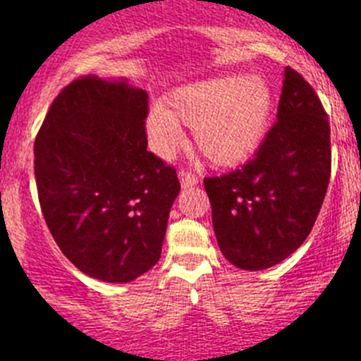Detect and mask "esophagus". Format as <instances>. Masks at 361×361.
<instances>
[{"label":"esophagus","instance_id":"esophagus-1","mask_svg":"<svg viewBox=\"0 0 361 361\" xmlns=\"http://www.w3.org/2000/svg\"><path fill=\"white\" fill-rule=\"evenodd\" d=\"M180 180H181V187H183V188L194 187V185L199 183V178L195 176L192 171H187V169L180 171Z\"/></svg>","mask_w":361,"mask_h":361}]
</instances>
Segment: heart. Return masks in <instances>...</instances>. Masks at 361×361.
Segmentation results:
<instances>
[{"label":"heart","mask_w":361,"mask_h":361,"mask_svg":"<svg viewBox=\"0 0 361 361\" xmlns=\"http://www.w3.org/2000/svg\"><path fill=\"white\" fill-rule=\"evenodd\" d=\"M166 104H155L148 118L159 152L169 154L176 147L183 123L195 129V145L207 162L234 167L264 141L274 97L260 76L224 75L173 90Z\"/></svg>","instance_id":"1"}]
</instances>
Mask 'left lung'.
<instances>
[{
  "mask_svg": "<svg viewBox=\"0 0 361 361\" xmlns=\"http://www.w3.org/2000/svg\"><path fill=\"white\" fill-rule=\"evenodd\" d=\"M330 171L329 116L307 80L288 66L278 122L255 157L231 173L204 178L224 257L245 271L290 257L314 227Z\"/></svg>",
  "mask_w": 361,
  "mask_h": 361,
  "instance_id": "left-lung-1",
  "label": "left lung"
}]
</instances>
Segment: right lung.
Segmentation results:
<instances>
[{"label":"right lung","instance_id":"obj_1","mask_svg":"<svg viewBox=\"0 0 361 361\" xmlns=\"http://www.w3.org/2000/svg\"><path fill=\"white\" fill-rule=\"evenodd\" d=\"M148 94L80 76L52 101L35 140L39 206L54 241L85 274L129 283L160 258L174 166L147 150Z\"/></svg>","mask_w":361,"mask_h":361}]
</instances>
